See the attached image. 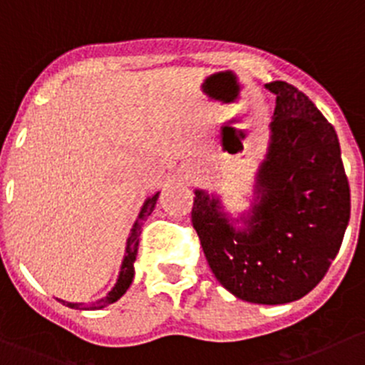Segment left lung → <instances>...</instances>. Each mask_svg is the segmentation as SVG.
I'll return each instance as SVG.
<instances>
[{"label":"left lung","mask_w":365,"mask_h":365,"mask_svg":"<svg viewBox=\"0 0 365 365\" xmlns=\"http://www.w3.org/2000/svg\"><path fill=\"white\" fill-rule=\"evenodd\" d=\"M264 86L275 111L251 208L231 217L219 196L196 189L192 226L227 292L279 305L325 277L348 226L349 185L336 130L307 95L284 81Z\"/></svg>","instance_id":"obj_1"}]
</instances>
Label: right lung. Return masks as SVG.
Wrapping results in <instances>:
<instances>
[{
  "instance_id": "add662e5",
  "label": "right lung",
  "mask_w": 365,
  "mask_h": 365,
  "mask_svg": "<svg viewBox=\"0 0 365 365\" xmlns=\"http://www.w3.org/2000/svg\"><path fill=\"white\" fill-rule=\"evenodd\" d=\"M159 194L160 192L153 194L152 197H148V200L145 201V205H143L141 212H139V215H138V220H135L134 226H132L130 235H128V238H127V247H125L123 261H121V267H120V275H118V281H116V284L113 286L111 292H109L104 298H101V300L93 302V304H90V305L72 304V302H63V300H60V302L67 304L68 307L81 309V311H98V309H104V307H108V305L114 304L118 298H121L125 293H127V289L130 288V284H132V279H134V261H135V256H138L139 235H141L143 220H145L146 217L153 212V208H155V205H157V200H159Z\"/></svg>"
}]
</instances>
